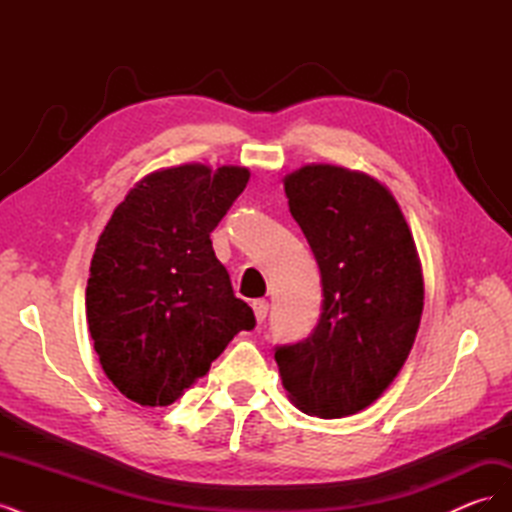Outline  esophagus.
Here are the masks:
<instances>
[{
    "label": "esophagus",
    "mask_w": 512,
    "mask_h": 512,
    "mask_svg": "<svg viewBox=\"0 0 512 512\" xmlns=\"http://www.w3.org/2000/svg\"><path fill=\"white\" fill-rule=\"evenodd\" d=\"M252 309H254V316H256V322L262 324L269 314V303L265 299H256L252 301Z\"/></svg>",
    "instance_id": "1"
}]
</instances>
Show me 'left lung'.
Returning a JSON list of instances; mask_svg holds the SVG:
<instances>
[{
	"label": "left lung",
	"instance_id": "obj_1",
	"mask_svg": "<svg viewBox=\"0 0 512 512\" xmlns=\"http://www.w3.org/2000/svg\"><path fill=\"white\" fill-rule=\"evenodd\" d=\"M292 218L320 269L314 333L275 350L294 406L320 418L365 410L404 367L423 316V269L386 185L361 170L305 164L284 177Z\"/></svg>",
	"mask_w": 512,
	"mask_h": 512
}]
</instances>
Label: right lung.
Here are the masks:
<instances>
[{"label": "right lung", "mask_w": 512, "mask_h": 512, "mask_svg": "<svg viewBox=\"0 0 512 512\" xmlns=\"http://www.w3.org/2000/svg\"><path fill=\"white\" fill-rule=\"evenodd\" d=\"M247 181L245 166L153 170L102 230L85 292L89 333L106 378L136 404L170 406L254 329L209 239Z\"/></svg>", "instance_id": "add662e5"}]
</instances>
